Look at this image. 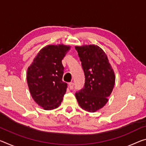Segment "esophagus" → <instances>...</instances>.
<instances>
[{
  "label": "esophagus",
  "mask_w": 146,
  "mask_h": 146,
  "mask_svg": "<svg viewBox=\"0 0 146 146\" xmlns=\"http://www.w3.org/2000/svg\"><path fill=\"white\" fill-rule=\"evenodd\" d=\"M73 86H74V83L73 82H69V88H70L71 90H72L73 88Z\"/></svg>",
  "instance_id": "obj_1"
}]
</instances>
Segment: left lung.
<instances>
[{"label":"left lung","instance_id":"8db88e82","mask_svg":"<svg viewBox=\"0 0 146 146\" xmlns=\"http://www.w3.org/2000/svg\"><path fill=\"white\" fill-rule=\"evenodd\" d=\"M85 75L84 86L75 94L82 109L95 112L108 102L115 84V74L106 53L96 45L75 46Z\"/></svg>","mask_w":146,"mask_h":146}]
</instances>
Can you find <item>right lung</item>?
I'll list each match as a JSON object with an SVG mask.
<instances>
[{
  "mask_svg": "<svg viewBox=\"0 0 146 146\" xmlns=\"http://www.w3.org/2000/svg\"><path fill=\"white\" fill-rule=\"evenodd\" d=\"M71 46L48 45L41 48L27 69V84L34 101L44 110L60 105L66 92L67 83L62 77V60Z\"/></svg>",
  "mask_w": 146,
  "mask_h": 146,
  "instance_id": "obj_1",
  "label": "right lung"
}]
</instances>
